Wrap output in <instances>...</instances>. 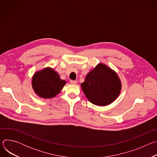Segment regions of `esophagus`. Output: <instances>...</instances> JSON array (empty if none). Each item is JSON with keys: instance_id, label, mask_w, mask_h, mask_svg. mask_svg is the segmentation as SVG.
<instances>
[{"instance_id": "esophagus-1", "label": "esophagus", "mask_w": 157, "mask_h": 157, "mask_svg": "<svg viewBox=\"0 0 157 157\" xmlns=\"http://www.w3.org/2000/svg\"><path fill=\"white\" fill-rule=\"evenodd\" d=\"M76 83H77L76 81H74V80L70 81V84H76Z\"/></svg>"}]
</instances>
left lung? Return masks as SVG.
Masks as SVG:
<instances>
[{"label":"left lung","mask_w":157,"mask_h":157,"mask_svg":"<svg viewBox=\"0 0 157 157\" xmlns=\"http://www.w3.org/2000/svg\"><path fill=\"white\" fill-rule=\"evenodd\" d=\"M117 75L104 64H99L89 72L81 84L83 93L91 103L107 105L114 101L121 90Z\"/></svg>","instance_id":"8db88e82"}]
</instances>
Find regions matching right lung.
<instances>
[{"label": "right lung", "mask_w": 157, "mask_h": 157, "mask_svg": "<svg viewBox=\"0 0 157 157\" xmlns=\"http://www.w3.org/2000/svg\"><path fill=\"white\" fill-rule=\"evenodd\" d=\"M32 87L40 98H52L59 93L66 84L53 69L47 68L35 73L32 78Z\"/></svg>", "instance_id": "right-lung-1"}]
</instances>
